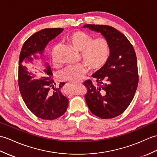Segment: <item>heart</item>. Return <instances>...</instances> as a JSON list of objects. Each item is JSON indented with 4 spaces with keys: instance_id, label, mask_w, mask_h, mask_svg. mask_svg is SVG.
Here are the masks:
<instances>
[{
    "instance_id": "1",
    "label": "heart",
    "mask_w": 157,
    "mask_h": 157,
    "mask_svg": "<svg viewBox=\"0 0 157 157\" xmlns=\"http://www.w3.org/2000/svg\"><path fill=\"white\" fill-rule=\"evenodd\" d=\"M67 39L76 49L81 51V56L86 63L71 65L63 69L59 74L63 81H79L88 71V65L92 70H99L110 57V44L106 38L94 39L90 34L78 31L68 35ZM52 56L53 64L57 65L56 48L53 49Z\"/></svg>"
}]
</instances>
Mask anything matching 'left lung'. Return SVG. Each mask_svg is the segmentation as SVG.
Instances as JSON below:
<instances>
[{"mask_svg": "<svg viewBox=\"0 0 157 157\" xmlns=\"http://www.w3.org/2000/svg\"><path fill=\"white\" fill-rule=\"evenodd\" d=\"M100 32L110 44V56L104 66L92 75L96 83L86 80V104L91 112L102 119L120 115L132 101L137 89L136 56L128 39L115 28L102 25H84Z\"/></svg>", "mask_w": 157, "mask_h": 157, "instance_id": "8db88e82", "label": "left lung"}]
</instances>
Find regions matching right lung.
<instances>
[{"mask_svg":"<svg viewBox=\"0 0 157 157\" xmlns=\"http://www.w3.org/2000/svg\"><path fill=\"white\" fill-rule=\"evenodd\" d=\"M63 30L62 28H49L35 33L24 43L19 56L18 83L21 96L29 110L43 120L57 119L66 111L69 100L61 92L65 83L61 82L58 88L55 87L56 83L49 65H46L44 75L37 79L21 63L25 59L31 61V56L36 53L42 54L47 43Z\"/></svg>","mask_w":157,"mask_h":157,"instance_id":"right-lung-1","label":"right lung"}]
</instances>
